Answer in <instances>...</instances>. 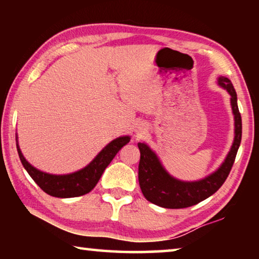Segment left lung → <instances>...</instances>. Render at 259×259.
I'll return each instance as SVG.
<instances>
[{
	"label": "left lung",
	"mask_w": 259,
	"mask_h": 259,
	"mask_svg": "<svg viewBox=\"0 0 259 259\" xmlns=\"http://www.w3.org/2000/svg\"><path fill=\"white\" fill-rule=\"evenodd\" d=\"M219 85L225 88L231 95V105L235 121V137L229 155L224 163L216 172L199 182L186 183L172 178L161 165L156 155L150 147L143 143H138L140 151V161L138 165V181L144 196L147 201L156 205L169 209H181L192 207L216 193L229 177L235 161L241 137H242V120L239 112L236 93L231 81L221 76Z\"/></svg>",
	"instance_id": "1"
}]
</instances>
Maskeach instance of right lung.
<instances>
[{"mask_svg": "<svg viewBox=\"0 0 259 259\" xmlns=\"http://www.w3.org/2000/svg\"><path fill=\"white\" fill-rule=\"evenodd\" d=\"M129 142V137H120L113 140L84 169L71 175H63V176L49 175L35 169L25 160L18 145H17V151H18L24 168L27 170L29 176L40 186L42 191L56 198H75L94 190L106 166L111 163L116 153Z\"/></svg>", "mask_w": 259, "mask_h": 259, "instance_id": "add662e5", "label": "right lung"}]
</instances>
